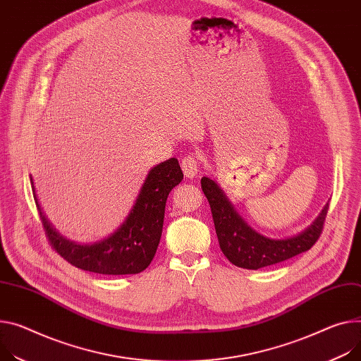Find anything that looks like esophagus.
<instances>
[{
    "label": "esophagus",
    "instance_id": "esophagus-1",
    "mask_svg": "<svg viewBox=\"0 0 361 361\" xmlns=\"http://www.w3.org/2000/svg\"><path fill=\"white\" fill-rule=\"evenodd\" d=\"M182 171H183V175L189 179L195 178L200 172V160L195 157V156H186L183 160H182Z\"/></svg>",
    "mask_w": 361,
    "mask_h": 361
}]
</instances>
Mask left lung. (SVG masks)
I'll use <instances>...</instances> for the list:
<instances>
[{"mask_svg":"<svg viewBox=\"0 0 361 361\" xmlns=\"http://www.w3.org/2000/svg\"><path fill=\"white\" fill-rule=\"evenodd\" d=\"M201 188L209 202L218 243L224 256L235 266L257 270L308 252L322 231L328 204L303 231L286 238H269L248 226L219 185L204 176Z\"/></svg>","mask_w":361,"mask_h":361,"instance_id":"obj_1","label":"left lung"}]
</instances>
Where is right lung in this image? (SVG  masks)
I'll return each mask as SVG.
<instances>
[{
	"label": "right lung",
	"mask_w": 361,
	"mask_h": 361,
	"mask_svg": "<svg viewBox=\"0 0 361 361\" xmlns=\"http://www.w3.org/2000/svg\"><path fill=\"white\" fill-rule=\"evenodd\" d=\"M182 179L178 159L156 164L149 171L124 223L104 240L79 244L53 228L39 204L30 176L33 197L51 247L72 266L99 274H137L152 263L161 237L166 200Z\"/></svg>",
	"instance_id": "right-lung-1"
}]
</instances>
